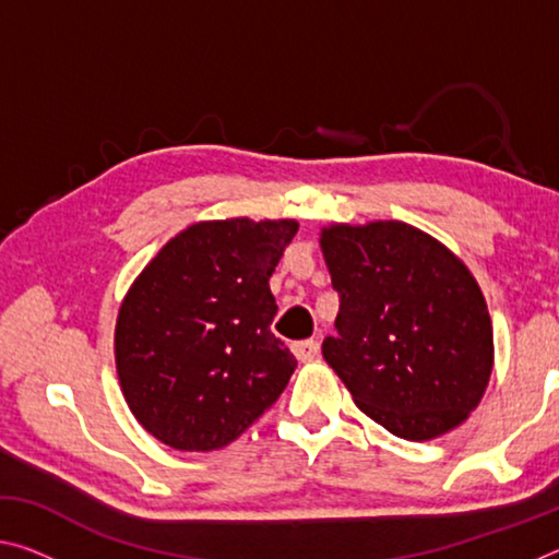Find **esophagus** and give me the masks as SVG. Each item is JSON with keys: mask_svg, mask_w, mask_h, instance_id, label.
Segmentation results:
<instances>
[{"mask_svg": "<svg viewBox=\"0 0 559 559\" xmlns=\"http://www.w3.org/2000/svg\"><path fill=\"white\" fill-rule=\"evenodd\" d=\"M293 355H296L300 362H310L320 355V343L318 340H300V343H293Z\"/></svg>", "mask_w": 559, "mask_h": 559, "instance_id": "esophagus-1", "label": "esophagus"}]
</instances>
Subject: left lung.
Masks as SVG:
<instances>
[{"mask_svg": "<svg viewBox=\"0 0 559 559\" xmlns=\"http://www.w3.org/2000/svg\"><path fill=\"white\" fill-rule=\"evenodd\" d=\"M320 246L340 296L323 357L359 409L409 441L466 421L493 367V328L471 271L404 222L337 224Z\"/></svg>", "mask_w": 559, "mask_h": 559, "instance_id": "obj_1", "label": "left lung"}]
</instances>
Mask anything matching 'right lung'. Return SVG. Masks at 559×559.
Masks as SVG:
<instances>
[{
	"mask_svg": "<svg viewBox=\"0 0 559 559\" xmlns=\"http://www.w3.org/2000/svg\"><path fill=\"white\" fill-rule=\"evenodd\" d=\"M296 231L293 219L192 224L132 283L116 362L130 412L155 439L222 449L286 390L298 362L271 333L269 278Z\"/></svg>",
	"mask_w": 559,
	"mask_h": 559,
	"instance_id": "add662e5",
	"label": "right lung"
}]
</instances>
